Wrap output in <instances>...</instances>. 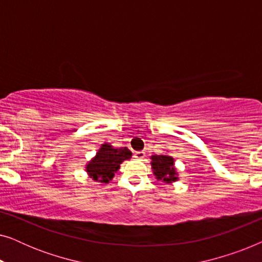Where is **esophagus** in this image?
Segmentation results:
<instances>
[{
  "label": "esophagus",
  "instance_id": "34e87169",
  "mask_svg": "<svg viewBox=\"0 0 262 262\" xmlns=\"http://www.w3.org/2000/svg\"><path fill=\"white\" fill-rule=\"evenodd\" d=\"M134 157H135L136 160L142 161V160H144V157H145V152H144V151H136V152H135V155H134Z\"/></svg>",
  "mask_w": 262,
  "mask_h": 262
}]
</instances>
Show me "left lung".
Segmentation results:
<instances>
[{
  "instance_id": "8db88e82",
  "label": "left lung",
  "mask_w": 262,
  "mask_h": 262,
  "mask_svg": "<svg viewBox=\"0 0 262 262\" xmlns=\"http://www.w3.org/2000/svg\"><path fill=\"white\" fill-rule=\"evenodd\" d=\"M151 168L157 180L171 184L179 179L174 167V159L169 155H152Z\"/></svg>"
}]
</instances>
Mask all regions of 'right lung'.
I'll use <instances>...</instances> for the list:
<instances>
[{
  "instance_id": "right-lung-1",
  "label": "right lung",
  "mask_w": 262,
  "mask_h": 262,
  "mask_svg": "<svg viewBox=\"0 0 262 262\" xmlns=\"http://www.w3.org/2000/svg\"><path fill=\"white\" fill-rule=\"evenodd\" d=\"M132 152L126 146L116 149L111 144L101 145L95 157L89 161L85 166V171L93 180L108 184L114 177V173L120 168L125 160L131 159Z\"/></svg>"
}]
</instances>
